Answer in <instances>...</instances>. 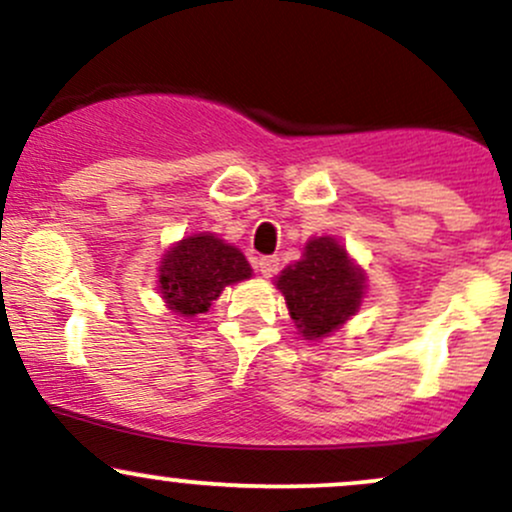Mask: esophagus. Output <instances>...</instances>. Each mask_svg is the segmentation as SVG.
Here are the masks:
<instances>
[{"label": "esophagus", "instance_id": "esophagus-1", "mask_svg": "<svg viewBox=\"0 0 512 512\" xmlns=\"http://www.w3.org/2000/svg\"><path fill=\"white\" fill-rule=\"evenodd\" d=\"M257 269H260V274L262 276H274L276 274V269H279V257H274V255H267V257H260V260H257Z\"/></svg>", "mask_w": 512, "mask_h": 512}]
</instances>
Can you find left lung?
<instances>
[{"mask_svg":"<svg viewBox=\"0 0 512 512\" xmlns=\"http://www.w3.org/2000/svg\"><path fill=\"white\" fill-rule=\"evenodd\" d=\"M274 286L284 296L298 334L317 342L342 330L358 313L366 296V272L337 238L320 236L305 243L301 260L276 276Z\"/></svg>","mask_w":512,"mask_h":512,"instance_id":"left-lung-1","label":"left lung"}]
</instances>
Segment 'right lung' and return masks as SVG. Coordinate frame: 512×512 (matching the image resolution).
I'll use <instances>...</instances> for the list:
<instances>
[{
	"label": "right lung",
	"instance_id": "1",
	"mask_svg": "<svg viewBox=\"0 0 512 512\" xmlns=\"http://www.w3.org/2000/svg\"><path fill=\"white\" fill-rule=\"evenodd\" d=\"M252 276L250 262L236 245L214 233H195L173 243L158 264V293L175 315L192 320L207 313L226 286Z\"/></svg>",
	"mask_w": 512,
	"mask_h": 512
}]
</instances>
